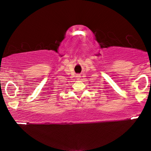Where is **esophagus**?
Returning a JSON list of instances; mask_svg holds the SVG:
<instances>
[{"instance_id":"1","label":"esophagus","mask_w":151,"mask_h":151,"mask_svg":"<svg viewBox=\"0 0 151 151\" xmlns=\"http://www.w3.org/2000/svg\"><path fill=\"white\" fill-rule=\"evenodd\" d=\"M76 77H77V78H78V79H79V78H80V77H81V76H80V75H76Z\"/></svg>"}]
</instances>
